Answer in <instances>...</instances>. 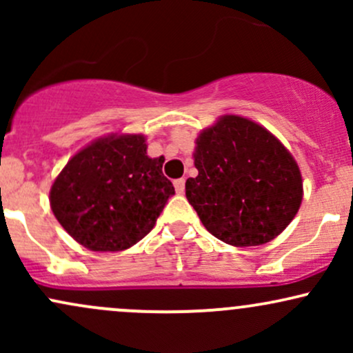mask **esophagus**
Wrapping results in <instances>:
<instances>
[{"instance_id": "1", "label": "esophagus", "mask_w": 353, "mask_h": 353, "mask_svg": "<svg viewBox=\"0 0 353 353\" xmlns=\"http://www.w3.org/2000/svg\"><path fill=\"white\" fill-rule=\"evenodd\" d=\"M174 188H176L177 194H182L185 189V179H176L174 181Z\"/></svg>"}]
</instances>
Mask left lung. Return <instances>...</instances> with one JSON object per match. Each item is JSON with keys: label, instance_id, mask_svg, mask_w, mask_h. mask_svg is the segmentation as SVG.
Segmentation results:
<instances>
[{"label": "left lung", "instance_id": "8db88e82", "mask_svg": "<svg viewBox=\"0 0 353 353\" xmlns=\"http://www.w3.org/2000/svg\"><path fill=\"white\" fill-rule=\"evenodd\" d=\"M197 177L185 197L214 237L236 247L272 241L295 217L302 176L290 152L262 125L224 116L197 137Z\"/></svg>", "mask_w": 353, "mask_h": 353}]
</instances>
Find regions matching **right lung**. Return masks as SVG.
Masks as SVG:
<instances>
[{
  "mask_svg": "<svg viewBox=\"0 0 353 353\" xmlns=\"http://www.w3.org/2000/svg\"><path fill=\"white\" fill-rule=\"evenodd\" d=\"M141 134L109 136L71 157L50 192L59 224L81 245L116 252L151 232L172 182L163 174V157L145 156Z\"/></svg>",
  "mask_w": 353,
  "mask_h": 353,
  "instance_id": "right-lung-1",
  "label": "right lung"
}]
</instances>
